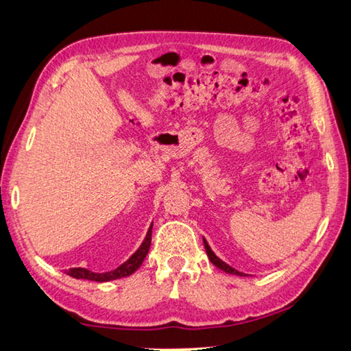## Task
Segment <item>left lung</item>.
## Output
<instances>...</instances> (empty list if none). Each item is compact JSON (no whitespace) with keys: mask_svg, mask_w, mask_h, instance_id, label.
Instances as JSON below:
<instances>
[{"mask_svg":"<svg viewBox=\"0 0 351 351\" xmlns=\"http://www.w3.org/2000/svg\"><path fill=\"white\" fill-rule=\"evenodd\" d=\"M204 247H206V252H207V256L210 258V261H212V264L213 265H216L218 267V269H221L222 271H226V273H232V275H238V276H247V275H244V273H241V271H238V270H234L233 267H230L228 264H226L224 261H221L218 256H216V254L212 252V248L208 247V244H207V241L204 239Z\"/></svg>","mask_w":351,"mask_h":351,"instance_id":"1","label":"left lung"}]
</instances>
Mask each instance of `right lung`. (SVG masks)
Wrapping results in <instances>:
<instances>
[{
	"mask_svg": "<svg viewBox=\"0 0 351 351\" xmlns=\"http://www.w3.org/2000/svg\"><path fill=\"white\" fill-rule=\"evenodd\" d=\"M152 244V226L147 232V237H145L144 242L141 244V247L132 254V256L125 261L123 265H119L118 269H114L112 271L107 273H93L87 269H81V267H75V269H69L66 270V273L69 276L76 278V279H88V281H97V282H107V281H114V279L119 278H125L130 276L132 273H135L139 265L143 264V261L145 259L149 253V248Z\"/></svg>",
	"mask_w": 351,
	"mask_h": 351,
	"instance_id": "right-lung-1",
	"label": "right lung"
}]
</instances>
